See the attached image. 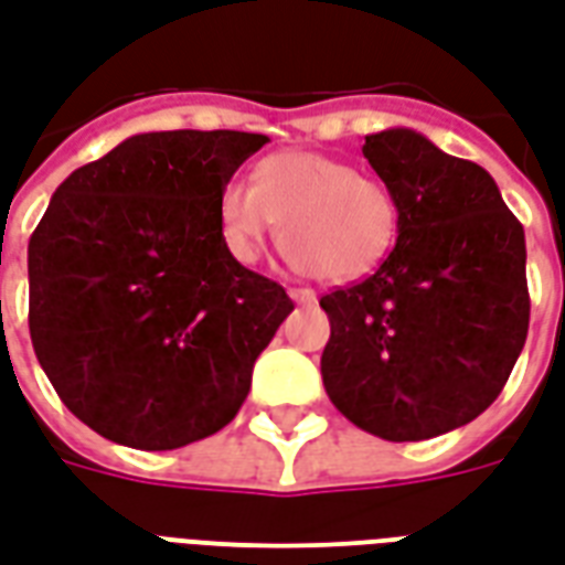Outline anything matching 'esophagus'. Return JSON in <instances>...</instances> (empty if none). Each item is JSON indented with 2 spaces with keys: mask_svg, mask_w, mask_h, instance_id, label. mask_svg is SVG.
Here are the masks:
<instances>
[{
  "mask_svg": "<svg viewBox=\"0 0 565 565\" xmlns=\"http://www.w3.org/2000/svg\"><path fill=\"white\" fill-rule=\"evenodd\" d=\"M290 299H294V302H299V305H315L317 294L311 290V287H294V290H290Z\"/></svg>",
  "mask_w": 565,
  "mask_h": 565,
  "instance_id": "obj_1",
  "label": "esophagus"
}]
</instances>
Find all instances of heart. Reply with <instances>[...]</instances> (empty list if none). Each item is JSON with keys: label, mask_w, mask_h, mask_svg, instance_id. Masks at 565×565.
<instances>
[{"label": "heart", "mask_w": 565, "mask_h": 565, "mask_svg": "<svg viewBox=\"0 0 565 565\" xmlns=\"http://www.w3.org/2000/svg\"><path fill=\"white\" fill-rule=\"evenodd\" d=\"M218 236L233 260H260L281 227L296 266L320 278H359L386 257L398 236V203L383 182L332 154L290 149L263 158L254 185L230 179L218 191Z\"/></svg>", "instance_id": "b5f03b06"}]
</instances>
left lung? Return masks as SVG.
Segmentation results:
<instances>
[{
	"instance_id": "obj_1",
	"label": "left lung",
	"mask_w": 565,
	"mask_h": 565,
	"mask_svg": "<svg viewBox=\"0 0 565 565\" xmlns=\"http://www.w3.org/2000/svg\"><path fill=\"white\" fill-rule=\"evenodd\" d=\"M362 154L398 203V239L365 281L320 299L326 395L362 431L428 440L484 413L527 341L524 227L488 170L411 128Z\"/></svg>"
}]
</instances>
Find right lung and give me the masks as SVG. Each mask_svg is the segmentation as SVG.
<instances>
[{
	"label": "right lung",
	"mask_w": 565,
	"mask_h": 565,
	"mask_svg": "<svg viewBox=\"0 0 565 565\" xmlns=\"http://www.w3.org/2000/svg\"><path fill=\"white\" fill-rule=\"evenodd\" d=\"M269 143L248 131L134 134L74 170L29 239V335L74 416L164 452L221 431L294 311L233 260L218 191Z\"/></svg>",
	"instance_id": "obj_1"
}]
</instances>
